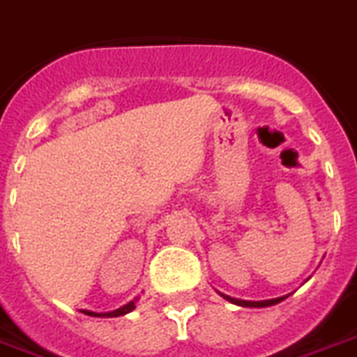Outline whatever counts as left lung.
Listing matches in <instances>:
<instances>
[{
	"label": "left lung",
	"instance_id": "obj_1",
	"mask_svg": "<svg viewBox=\"0 0 357 357\" xmlns=\"http://www.w3.org/2000/svg\"><path fill=\"white\" fill-rule=\"evenodd\" d=\"M218 294H220L221 298H223V299H227V301H230V303L238 305V307H247V308H263V307H272V305L280 303V301H283V299H285V298H289V294H287V296H280V298L261 299V301H248V299L230 298V296L223 294V292H218Z\"/></svg>",
	"mask_w": 357,
	"mask_h": 357
}]
</instances>
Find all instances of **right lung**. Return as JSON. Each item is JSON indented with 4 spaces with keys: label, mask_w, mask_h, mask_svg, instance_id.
Masks as SVG:
<instances>
[{
    "label": "right lung",
    "mask_w": 357,
    "mask_h": 357,
    "mask_svg": "<svg viewBox=\"0 0 357 357\" xmlns=\"http://www.w3.org/2000/svg\"><path fill=\"white\" fill-rule=\"evenodd\" d=\"M137 299H139V296H136V298L130 299L128 303L121 305V307L116 308V310H110V312H94V310H79V312L86 314V316H92V317H119V316H125V314H128V312H132L134 308H136Z\"/></svg>",
    "instance_id": "right-lung-1"
}]
</instances>
